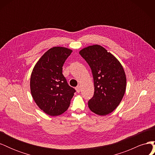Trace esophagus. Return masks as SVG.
Instances as JSON below:
<instances>
[{"mask_svg":"<svg viewBox=\"0 0 155 155\" xmlns=\"http://www.w3.org/2000/svg\"><path fill=\"white\" fill-rule=\"evenodd\" d=\"M76 90L77 91L78 93H79L80 92V90H81V88H80V86L79 85H78L76 87Z\"/></svg>","mask_w":155,"mask_h":155,"instance_id":"34e87169","label":"esophagus"}]
</instances>
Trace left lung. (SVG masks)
Listing matches in <instances>:
<instances>
[{
    "instance_id": "left-lung-1",
    "label": "left lung",
    "mask_w": 155,
    "mask_h": 155,
    "mask_svg": "<svg viewBox=\"0 0 155 155\" xmlns=\"http://www.w3.org/2000/svg\"><path fill=\"white\" fill-rule=\"evenodd\" d=\"M79 54L90 66L94 84V96L88 101L89 109L105 116L118 107L126 89V76L119 61L100 45L89 46Z\"/></svg>"
}]
</instances>
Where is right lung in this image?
Wrapping results in <instances>:
<instances>
[{"instance_id":"obj_1","label":"right lung","mask_w":155,"mask_h":155,"mask_svg":"<svg viewBox=\"0 0 155 155\" xmlns=\"http://www.w3.org/2000/svg\"><path fill=\"white\" fill-rule=\"evenodd\" d=\"M72 51L60 46L50 48L37 61L31 74L33 99L42 110L51 116L66 111L76 92L62 73L63 64Z\"/></svg>"}]
</instances>
